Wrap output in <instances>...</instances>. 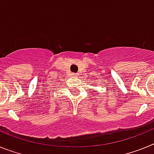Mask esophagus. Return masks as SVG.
<instances>
[{
  "mask_svg": "<svg viewBox=\"0 0 154 154\" xmlns=\"http://www.w3.org/2000/svg\"><path fill=\"white\" fill-rule=\"evenodd\" d=\"M72 75L74 76V77H78L79 75L77 74V73H72Z\"/></svg>",
  "mask_w": 154,
  "mask_h": 154,
  "instance_id": "1",
  "label": "esophagus"
}]
</instances>
